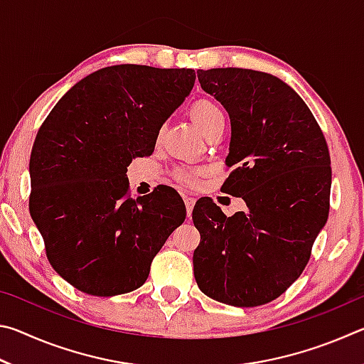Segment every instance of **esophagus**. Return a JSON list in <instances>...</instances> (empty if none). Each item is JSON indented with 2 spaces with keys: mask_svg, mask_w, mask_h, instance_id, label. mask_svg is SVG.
Segmentation results:
<instances>
[{
  "mask_svg": "<svg viewBox=\"0 0 364 364\" xmlns=\"http://www.w3.org/2000/svg\"><path fill=\"white\" fill-rule=\"evenodd\" d=\"M184 204H186L188 215H191V212H193V208H194V204H196V199L193 196H184Z\"/></svg>",
  "mask_w": 364,
  "mask_h": 364,
  "instance_id": "obj_1",
  "label": "esophagus"
}]
</instances>
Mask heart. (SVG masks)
<instances>
[{
    "label": "heart",
    "mask_w": 364,
    "mask_h": 364,
    "mask_svg": "<svg viewBox=\"0 0 364 364\" xmlns=\"http://www.w3.org/2000/svg\"><path fill=\"white\" fill-rule=\"evenodd\" d=\"M191 119L199 127V130L208 138L210 134L217 133L220 130H225V114L217 102L212 100H197L193 106H191ZM202 170L199 168H178L176 170V180L178 183L184 184V186H191L197 181L200 176Z\"/></svg>",
    "instance_id": "1"
}]
</instances>
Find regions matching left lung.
Listing matches in <instances>:
<instances>
[{
    "label": "left lung",
    "mask_w": 364,
    "mask_h": 364,
    "mask_svg": "<svg viewBox=\"0 0 364 364\" xmlns=\"http://www.w3.org/2000/svg\"><path fill=\"white\" fill-rule=\"evenodd\" d=\"M197 78L230 114L232 170L221 189L247 208L226 217L208 197L197 200L194 278L221 304L264 305L301 274L328 220V143L304 100L278 77L226 67L197 70Z\"/></svg>",
    "instance_id": "8db88e82"
}]
</instances>
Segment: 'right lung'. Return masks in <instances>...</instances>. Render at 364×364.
<instances>
[{
  "label": "right lung",
  "mask_w": 364,
  "mask_h": 364,
  "mask_svg": "<svg viewBox=\"0 0 364 364\" xmlns=\"http://www.w3.org/2000/svg\"><path fill=\"white\" fill-rule=\"evenodd\" d=\"M196 82L193 69L122 64L80 80L53 107L30 157V215L56 273L97 297L132 292L186 218L173 188L132 199L127 167L149 156Z\"/></svg>",
  "instance_id": "obj_1"
}]
</instances>
